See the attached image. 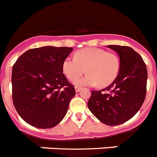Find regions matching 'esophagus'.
I'll return each mask as SVG.
<instances>
[{
    "instance_id": "obj_1",
    "label": "esophagus",
    "mask_w": 157,
    "mask_h": 157,
    "mask_svg": "<svg viewBox=\"0 0 157 157\" xmlns=\"http://www.w3.org/2000/svg\"><path fill=\"white\" fill-rule=\"evenodd\" d=\"M81 87H75V90H76V92H79V91H80V90H81Z\"/></svg>"
}]
</instances>
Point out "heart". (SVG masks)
<instances>
[{"label":"heart","mask_w":157,"mask_h":157,"mask_svg":"<svg viewBox=\"0 0 157 157\" xmlns=\"http://www.w3.org/2000/svg\"><path fill=\"white\" fill-rule=\"evenodd\" d=\"M86 77L77 80L76 84L101 87L110 85L118 77L120 60L118 56L99 48H86L77 51L75 58L67 57L63 63V71L68 79L74 81L83 74Z\"/></svg>","instance_id":"obj_1"}]
</instances>
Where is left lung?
Masks as SVG:
<instances>
[{
  "label": "left lung",
  "instance_id": "obj_1",
  "mask_svg": "<svg viewBox=\"0 0 157 157\" xmlns=\"http://www.w3.org/2000/svg\"><path fill=\"white\" fill-rule=\"evenodd\" d=\"M108 47L119 56L118 77L106 88L92 90L87 107L102 123L118 125L132 118L143 105L146 94L147 69L141 56L131 47L117 45Z\"/></svg>",
  "mask_w": 157,
  "mask_h": 157
}]
</instances>
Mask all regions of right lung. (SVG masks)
Segmentation results:
<instances>
[{"label":"right lung","mask_w":157,"mask_h":157,"mask_svg":"<svg viewBox=\"0 0 157 157\" xmlns=\"http://www.w3.org/2000/svg\"><path fill=\"white\" fill-rule=\"evenodd\" d=\"M73 48L43 46L26 51L14 64L12 99L21 118L38 128L56 126L65 117L75 88L63 74Z\"/></svg>","instance_id":"add662e5"}]
</instances>
